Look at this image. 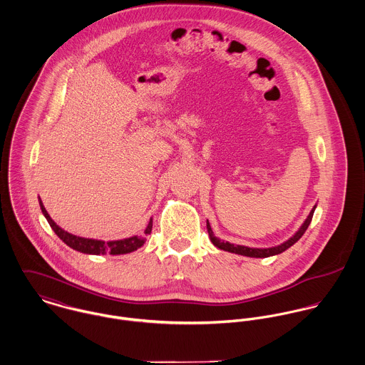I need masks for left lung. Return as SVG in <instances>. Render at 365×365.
<instances>
[{
    "instance_id": "8db88e82",
    "label": "left lung",
    "mask_w": 365,
    "mask_h": 365,
    "mask_svg": "<svg viewBox=\"0 0 365 365\" xmlns=\"http://www.w3.org/2000/svg\"><path fill=\"white\" fill-rule=\"evenodd\" d=\"M317 207V205H315ZM315 207L311 210L309 215L307 217V220L304 221V224L301 225V228L297 231V234L294 237H291L288 241L279 245V246H274V247H267V249H257V247H247V246H242V245H234V243L224 242V241H220L218 238L214 237L212 234V230L207 221V231H208V237L211 240V242L214 243V246H217L218 249L221 250H225V252H231V253H237V255H242V256H249V257H269V256H274V255H279L284 250H287L289 246H292L294 243L297 242L307 231V228L309 227L311 221H312V217H314V211H315Z\"/></svg>"
}]
</instances>
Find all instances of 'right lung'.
<instances>
[{
  "mask_svg": "<svg viewBox=\"0 0 365 365\" xmlns=\"http://www.w3.org/2000/svg\"><path fill=\"white\" fill-rule=\"evenodd\" d=\"M39 204H41V212L43 215L46 217V220L48 221L50 227L53 228V231L56 232V235L66 243L70 247L81 252V253H88V255H106L108 252L110 255H124V253H130V252H134L137 250L138 247H141L144 242H145V238L144 237H138V235H134V237H130V238H125V240H120V241H109V242H105V241H98V240H89V238H81V237H77V235H73L67 231H64L63 228H60L48 215V212L46 211L43 202L39 199ZM151 230H153V218L150 220L144 234L148 235L151 234Z\"/></svg>",
  "mask_w": 365,
  "mask_h": 365,
  "instance_id": "add662e5",
  "label": "right lung"
}]
</instances>
